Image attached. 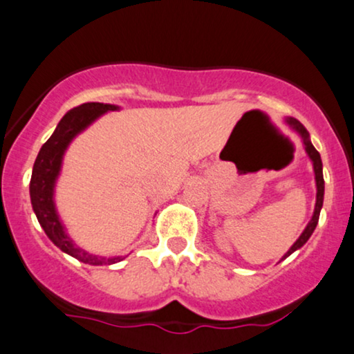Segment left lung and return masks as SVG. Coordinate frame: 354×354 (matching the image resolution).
<instances>
[{
	"mask_svg": "<svg viewBox=\"0 0 354 354\" xmlns=\"http://www.w3.org/2000/svg\"><path fill=\"white\" fill-rule=\"evenodd\" d=\"M284 122L289 125L290 129H292L294 132L297 133L299 137H301L302 140V145H304V150H306V153L308 158H310L312 162V167H314V174H315V186H317V198H315V209H314V214H312V218L308 221L307 227L304 229V232L301 234V236L294 241V245L290 247L288 252L283 258H281V261L286 259L289 257V254H292L296 250L302 248L304 245L307 243V240L310 239V235L314 234L317 223H319V217H320V210H322V205H324V194H325V181H324V167H322V158H320V153L315 150V147L312 145L310 142V136H308L307 129L304 127V125L299 122L297 119L294 118H286Z\"/></svg>",
	"mask_w": 354,
	"mask_h": 354,
	"instance_id": "1",
	"label": "left lung"
}]
</instances>
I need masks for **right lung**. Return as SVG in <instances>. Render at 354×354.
I'll list each match as a JSON object with an SVG mask.
<instances>
[{
    "label": "right lung",
    "mask_w": 354,
    "mask_h": 354,
    "mask_svg": "<svg viewBox=\"0 0 354 354\" xmlns=\"http://www.w3.org/2000/svg\"><path fill=\"white\" fill-rule=\"evenodd\" d=\"M118 109L119 106L115 104L84 102V104L68 111L60 119L50 138L40 149L37 158H35L29 185L30 203H32L35 217H37L46 235L52 240V243L64 253L93 266L114 265V263L122 261L125 257H100V254H93L80 248L75 243L73 239L66 234L64 222L60 221V216L57 212L55 185L58 176H60L65 151L73 142V138L80 136L84 129H88L101 115Z\"/></svg>",
    "instance_id": "1"
}]
</instances>
